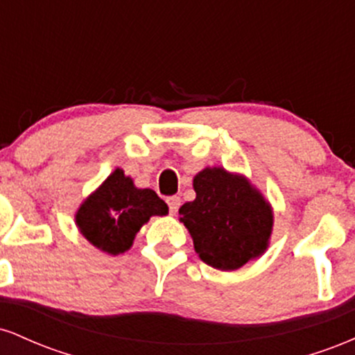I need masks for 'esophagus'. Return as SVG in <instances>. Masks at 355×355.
<instances>
[{
  "label": "esophagus",
  "mask_w": 355,
  "mask_h": 355,
  "mask_svg": "<svg viewBox=\"0 0 355 355\" xmlns=\"http://www.w3.org/2000/svg\"><path fill=\"white\" fill-rule=\"evenodd\" d=\"M166 203H168V209H170V214H175V211L178 210V207H180V197H168L166 198Z\"/></svg>",
  "instance_id": "obj_1"
}]
</instances>
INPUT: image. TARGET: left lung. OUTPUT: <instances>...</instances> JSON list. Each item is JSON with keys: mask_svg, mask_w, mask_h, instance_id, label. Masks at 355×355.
Wrapping results in <instances>:
<instances>
[{"mask_svg": "<svg viewBox=\"0 0 355 355\" xmlns=\"http://www.w3.org/2000/svg\"><path fill=\"white\" fill-rule=\"evenodd\" d=\"M193 189L195 200L183 203L178 214L207 266L237 270L267 250L272 207L243 175L209 166L195 175Z\"/></svg>", "mask_w": 355, "mask_h": 355, "instance_id": "8db88e82", "label": "left lung"}]
</instances>
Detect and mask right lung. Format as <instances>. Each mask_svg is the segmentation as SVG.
<instances>
[{
    "mask_svg": "<svg viewBox=\"0 0 355 355\" xmlns=\"http://www.w3.org/2000/svg\"><path fill=\"white\" fill-rule=\"evenodd\" d=\"M166 203L150 189H137L116 168L76 211V225L92 245L110 255L132 247L141 225L153 215H166Z\"/></svg>",
    "mask_w": 355,
    "mask_h": 355,
    "instance_id": "add662e5",
    "label": "right lung"
}]
</instances>
